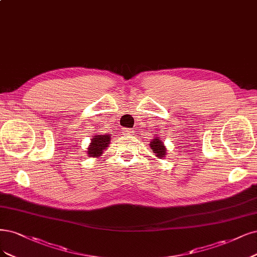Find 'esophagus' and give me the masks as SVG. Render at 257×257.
<instances>
[{
  "label": "esophagus",
  "mask_w": 257,
  "mask_h": 257,
  "mask_svg": "<svg viewBox=\"0 0 257 257\" xmlns=\"http://www.w3.org/2000/svg\"><path fill=\"white\" fill-rule=\"evenodd\" d=\"M123 133H124V134H125L126 136H132L133 134H134V132H133V131L130 130V128H124V131H123Z\"/></svg>",
  "instance_id": "esophagus-1"
}]
</instances>
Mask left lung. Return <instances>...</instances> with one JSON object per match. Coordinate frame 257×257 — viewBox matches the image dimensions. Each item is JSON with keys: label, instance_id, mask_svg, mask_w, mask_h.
Listing matches in <instances>:
<instances>
[{"label": "left lung", "instance_id": "1", "mask_svg": "<svg viewBox=\"0 0 257 257\" xmlns=\"http://www.w3.org/2000/svg\"><path fill=\"white\" fill-rule=\"evenodd\" d=\"M149 146H150V148H151V151L155 154L156 157L163 158L167 155V149L164 145V141L159 137H155L154 139L150 141Z\"/></svg>", "mask_w": 257, "mask_h": 257}]
</instances>
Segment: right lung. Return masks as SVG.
I'll use <instances>...</instances> for the list:
<instances>
[{
    "label": "right lung",
    "mask_w": 257,
    "mask_h": 257,
    "mask_svg": "<svg viewBox=\"0 0 257 257\" xmlns=\"http://www.w3.org/2000/svg\"><path fill=\"white\" fill-rule=\"evenodd\" d=\"M110 144V135H94L88 147V156L100 157L106 148Z\"/></svg>",
    "instance_id": "obj_1"
}]
</instances>
